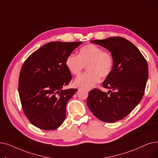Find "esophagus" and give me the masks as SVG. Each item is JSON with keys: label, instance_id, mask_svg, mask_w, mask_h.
Returning <instances> with one entry per match:
<instances>
[{"label": "esophagus", "instance_id": "1", "mask_svg": "<svg viewBox=\"0 0 158 158\" xmlns=\"http://www.w3.org/2000/svg\"><path fill=\"white\" fill-rule=\"evenodd\" d=\"M85 90H86L87 92H89V91L91 90V88H84Z\"/></svg>", "mask_w": 158, "mask_h": 158}]
</instances>
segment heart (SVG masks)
Segmentation results:
<instances>
[{"label":"heart","instance_id":"b5f03b06","mask_svg":"<svg viewBox=\"0 0 158 158\" xmlns=\"http://www.w3.org/2000/svg\"><path fill=\"white\" fill-rule=\"evenodd\" d=\"M114 60L112 55L94 44L82 47L78 55L69 54L65 60V65L73 76H78L86 65L88 71L75 81L77 86L89 88L100 81L101 76L106 77L112 72Z\"/></svg>","mask_w":158,"mask_h":158}]
</instances>
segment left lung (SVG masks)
Here are the masks:
<instances>
[{
	"label": "left lung",
	"instance_id": "8db88e82",
	"mask_svg": "<svg viewBox=\"0 0 158 158\" xmlns=\"http://www.w3.org/2000/svg\"><path fill=\"white\" fill-rule=\"evenodd\" d=\"M111 52L114 60L112 72L102 82L107 93L91 90L87 106L102 122L112 123L125 118L139 103L144 95L148 76L146 60L136 47L122 37L92 40Z\"/></svg>",
	"mask_w": 158,
	"mask_h": 158
}]
</instances>
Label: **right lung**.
Returning <instances> with one entry per match:
<instances>
[{"label": "right lung", "instance_id": "1", "mask_svg": "<svg viewBox=\"0 0 158 158\" xmlns=\"http://www.w3.org/2000/svg\"><path fill=\"white\" fill-rule=\"evenodd\" d=\"M82 42L53 41L31 54L20 72L19 93L23 111L35 126L54 130L66 117V106L77 89H63L72 80L66 57Z\"/></svg>", "mask_w": 158, "mask_h": 158}]
</instances>
